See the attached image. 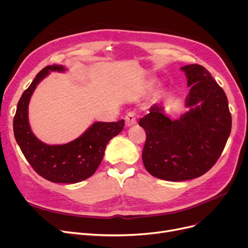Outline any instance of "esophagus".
<instances>
[{
	"label": "esophagus",
	"mask_w": 248,
	"mask_h": 248,
	"mask_svg": "<svg viewBox=\"0 0 248 248\" xmlns=\"http://www.w3.org/2000/svg\"><path fill=\"white\" fill-rule=\"evenodd\" d=\"M125 124L126 126H132V125H135L137 124V119H136V114L134 112H128L125 117Z\"/></svg>",
	"instance_id": "obj_1"
}]
</instances>
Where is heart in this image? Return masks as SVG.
Listing matches in <instances>:
<instances>
[{"label": "heart", "instance_id": "b5f03b06", "mask_svg": "<svg viewBox=\"0 0 248 248\" xmlns=\"http://www.w3.org/2000/svg\"><path fill=\"white\" fill-rule=\"evenodd\" d=\"M152 86H153V85H152Z\"/></svg>", "mask_w": 248, "mask_h": 248}]
</instances>
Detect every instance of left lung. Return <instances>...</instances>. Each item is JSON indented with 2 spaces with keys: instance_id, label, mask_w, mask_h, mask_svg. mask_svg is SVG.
Instances as JSON below:
<instances>
[{
  "instance_id": "obj_1",
  "label": "left lung",
  "mask_w": 248,
  "mask_h": 248,
  "mask_svg": "<svg viewBox=\"0 0 248 248\" xmlns=\"http://www.w3.org/2000/svg\"><path fill=\"white\" fill-rule=\"evenodd\" d=\"M189 111L171 121L160 104L150 108L139 124L145 129L141 159L147 171L167 181L200 177L215 165L231 132V113L224 90L199 64L186 65Z\"/></svg>"
}]
</instances>
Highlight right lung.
<instances>
[{"instance_id": "add662e5", "label": "right lung", "mask_w": 248, "mask_h": 248, "mask_svg": "<svg viewBox=\"0 0 248 248\" xmlns=\"http://www.w3.org/2000/svg\"><path fill=\"white\" fill-rule=\"evenodd\" d=\"M49 71H65V68L61 65H49L36 75L18 102L13 122L14 135L25 158L38 175L53 183L73 184L94 174L108 142L123 131L124 121L94 123L81 137L61 146L40 141L29 125L28 104L37 84Z\"/></svg>"}]
</instances>
